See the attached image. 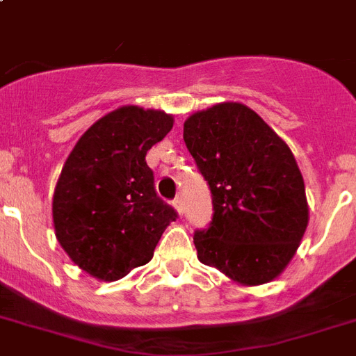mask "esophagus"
I'll return each mask as SVG.
<instances>
[{
	"instance_id": "34e87169",
	"label": "esophagus",
	"mask_w": 356,
	"mask_h": 356,
	"mask_svg": "<svg viewBox=\"0 0 356 356\" xmlns=\"http://www.w3.org/2000/svg\"><path fill=\"white\" fill-rule=\"evenodd\" d=\"M172 205H175V209L178 211V213H184V204H181V198H175L172 200Z\"/></svg>"
}]
</instances>
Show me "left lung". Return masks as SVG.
Wrapping results in <instances>:
<instances>
[{"mask_svg":"<svg viewBox=\"0 0 356 356\" xmlns=\"http://www.w3.org/2000/svg\"><path fill=\"white\" fill-rule=\"evenodd\" d=\"M184 142L213 195V222L195 233L200 262L240 286L280 277L309 222L304 178L289 145L238 102L191 114Z\"/></svg>","mask_w":356,"mask_h":356,"instance_id":"left-lung-1","label":"left lung"}]
</instances>
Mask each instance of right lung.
Listing matches in <instances>:
<instances>
[{
  "label": "right lung",
  "mask_w": 356,
  "mask_h": 356,
  "mask_svg": "<svg viewBox=\"0 0 356 356\" xmlns=\"http://www.w3.org/2000/svg\"><path fill=\"white\" fill-rule=\"evenodd\" d=\"M172 114L123 105L79 138L56 184L58 242L79 269L104 282L151 262L176 211L160 200L147 151L172 129Z\"/></svg>",
  "instance_id": "add662e5"
}]
</instances>
